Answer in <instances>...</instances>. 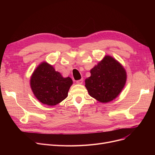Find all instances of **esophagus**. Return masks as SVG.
<instances>
[{
  "mask_svg": "<svg viewBox=\"0 0 155 155\" xmlns=\"http://www.w3.org/2000/svg\"><path fill=\"white\" fill-rule=\"evenodd\" d=\"M76 82H77V84H82L83 83V79H80V80H77Z\"/></svg>",
  "mask_w": 155,
  "mask_h": 155,
  "instance_id": "34e87169",
  "label": "esophagus"
}]
</instances>
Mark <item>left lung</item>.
<instances>
[{
    "instance_id": "left-lung-1",
    "label": "left lung",
    "mask_w": 155,
    "mask_h": 155,
    "mask_svg": "<svg viewBox=\"0 0 155 155\" xmlns=\"http://www.w3.org/2000/svg\"><path fill=\"white\" fill-rule=\"evenodd\" d=\"M91 76L85 79V87L91 97L106 103L114 99L124 87V68L110 56L105 58L91 70Z\"/></svg>"
}]
</instances>
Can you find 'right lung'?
<instances>
[{
	"label": "right lung",
	"mask_w": 155,
	"mask_h": 155,
	"mask_svg": "<svg viewBox=\"0 0 155 155\" xmlns=\"http://www.w3.org/2000/svg\"><path fill=\"white\" fill-rule=\"evenodd\" d=\"M30 84L36 98L53 106L67 98L73 81L70 77L63 78L51 65L44 62L32 73Z\"/></svg>",
	"instance_id": "obj_1"
}]
</instances>
